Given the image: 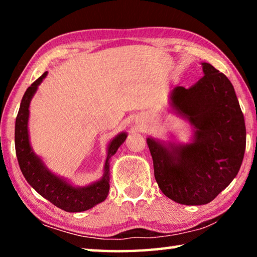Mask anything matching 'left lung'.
I'll return each instance as SVG.
<instances>
[{
  "mask_svg": "<svg viewBox=\"0 0 257 257\" xmlns=\"http://www.w3.org/2000/svg\"><path fill=\"white\" fill-rule=\"evenodd\" d=\"M202 64L205 76L188 89L177 86L171 95L172 105L196 128L194 143L169 151L147 138L160 189L184 205L213 201L237 176L246 147L232 84L212 64Z\"/></svg>",
  "mask_w": 257,
  "mask_h": 257,
  "instance_id": "8db88e82",
  "label": "left lung"
}]
</instances>
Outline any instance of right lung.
Masks as SVG:
<instances>
[{"label":"right lung","instance_id":"obj_1","mask_svg":"<svg viewBox=\"0 0 257 257\" xmlns=\"http://www.w3.org/2000/svg\"><path fill=\"white\" fill-rule=\"evenodd\" d=\"M47 75V71L35 80L30 85L21 99L18 115L16 119L15 129V145L16 154L18 159L20 170L23 172L28 184L37 191L38 194L50 201L55 206L67 212H82L89 210L96 204L103 202L106 198L110 189L108 185V160L115 154L119 146L127 138L124 133L116 136L108 145L107 158L104 167L103 179L98 182L87 186L85 188H75L68 185L66 181L60 179L53 173H51L42 163V161L34 154L29 144L28 138V116H29V103L33 95Z\"/></svg>","mask_w":257,"mask_h":257}]
</instances>
